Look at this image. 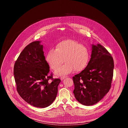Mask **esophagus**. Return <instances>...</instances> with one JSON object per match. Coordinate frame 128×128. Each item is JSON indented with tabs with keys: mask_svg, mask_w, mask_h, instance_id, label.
<instances>
[{
	"mask_svg": "<svg viewBox=\"0 0 128 128\" xmlns=\"http://www.w3.org/2000/svg\"><path fill=\"white\" fill-rule=\"evenodd\" d=\"M67 78L66 76H62V77H61V78H60V79H61V80H63L64 78Z\"/></svg>",
	"mask_w": 128,
	"mask_h": 128,
	"instance_id": "1",
	"label": "esophagus"
}]
</instances>
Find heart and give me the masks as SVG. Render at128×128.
<instances>
[{
  "instance_id": "heart-1",
  "label": "heart",
  "mask_w": 128,
  "mask_h": 128,
  "mask_svg": "<svg viewBox=\"0 0 128 128\" xmlns=\"http://www.w3.org/2000/svg\"><path fill=\"white\" fill-rule=\"evenodd\" d=\"M88 48L76 41L67 40L59 43L55 50H50L46 60L51 69L57 70L63 63H65L56 72L57 76L67 75L75 69L77 71L83 70L88 61Z\"/></svg>"
}]
</instances>
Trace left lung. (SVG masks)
Here are the masks:
<instances>
[{
	"label": "left lung",
	"mask_w": 128,
	"mask_h": 128,
	"mask_svg": "<svg viewBox=\"0 0 128 128\" xmlns=\"http://www.w3.org/2000/svg\"><path fill=\"white\" fill-rule=\"evenodd\" d=\"M92 50L86 68L72 78L75 98L86 106L97 103L109 92L114 74V62L111 54L100 44H93Z\"/></svg>",
	"instance_id": "left-lung-1"
}]
</instances>
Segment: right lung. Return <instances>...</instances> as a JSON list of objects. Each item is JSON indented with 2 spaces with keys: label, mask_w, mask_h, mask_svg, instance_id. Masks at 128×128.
I'll list each match as a JSON object with an SVG mask.
<instances>
[{
  "label": "right lung",
  "mask_w": 128,
  "mask_h": 128,
  "mask_svg": "<svg viewBox=\"0 0 128 128\" xmlns=\"http://www.w3.org/2000/svg\"><path fill=\"white\" fill-rule=\"evenodd\" d=\"M40 43L33 42L24 48L14 63V74L17 92L22 99L33 106L45 108L56 98L61 80L54 79L49 73Z\"/></svg>",
  "instance_id": "obj_1"
}]
</instances>
